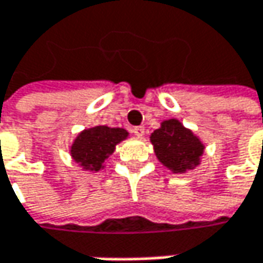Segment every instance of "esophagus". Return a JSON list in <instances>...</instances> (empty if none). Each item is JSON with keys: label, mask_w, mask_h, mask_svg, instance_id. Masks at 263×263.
<instances>
[{"label": "esophagus", "mask_w": 263, "mask_h": 263, "mask_svg": "<svg viewBox=\"0 0 263 263\" xmlns=\"http://www.w3.org/2000/svg\"><path fill=\"white\" fill-rule=\"evenodd\" d=\"M133 133H135V136H138V138H142V136L145 135V127H142V125H139V127H135V128H133Z\"/></svg>", "instance_id": "obj_1"}]
</instances>
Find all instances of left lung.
<instances>
[{
  "mask_svg": "<svg viewBox=\"0 0 263 263\" xmlns=\"http://www.w3.org/2000/svg\"><path fill=\"white\" fill-rule=\"evenodd\" d=\"M149 140L158 161L172 173H186L201 163L204 143L176 118L164 120Z\"/></svg>",
  "mask_w": 263,
  "mask_h": 263,
  "instance_id": "8db88e82",
  "label": "left lung"
}]
</instances>
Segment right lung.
<instances>
[{
    "label": "right lung",
    "mask_w": 263,
    "mask_h": 263,
    "mask_svg": "<svg viewBox=\"0 0 263 263\" xmlns=\"http://www.w3.org/2000/svg\"><path fill=\"white\" fill-rule=\"evenodd\" d=\"M128 138V132L121 127L95 125L83 130L73 139L69 154L72 160L86 172H99L105 167L115 146Z\"/></svg>",
    "instance_id": "obj_1"
}]
</instances>
